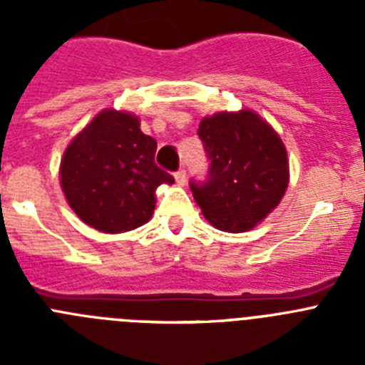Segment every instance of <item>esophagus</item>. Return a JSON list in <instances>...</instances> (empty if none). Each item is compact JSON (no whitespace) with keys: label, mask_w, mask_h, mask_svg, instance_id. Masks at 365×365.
<instances>
[{"label":"esophagus","mask_w":365,"mask_h":365,"mask_svg":"<svg viewBox=\"0 0 365 365\" xmlns=\"http://www.w3.org/2000/svg\"><path fill=\"white\" fill-rule=\"evenodd\" d=\"M175 180H177V185H185L186 182V170L185 168H179V170H177L175 172Z\"/></svg>","instance_id":"esophagus-1"}]
</instances>
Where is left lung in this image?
<instances>
[{
	"instance_id": "1",
	"label": "left lung",
	"mask_w": 365,
	"mask_h": 365,
	"mask_svg": "<svg viewBox=\"0 0 365 365\" xmlns=\"http://www.w3.org/2000/svg\"><path fill=\"white\" fill-rule=\"evenodd\" d=\"M197 135L208 173L190 180L193 199L219 230H250L278 206L289 185L282 138L254 111L202 118Z\"/></svg>"
}]
</instances>
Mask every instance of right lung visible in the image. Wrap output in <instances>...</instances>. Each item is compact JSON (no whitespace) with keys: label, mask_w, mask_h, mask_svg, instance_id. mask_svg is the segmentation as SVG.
Returning a JSON list of instances; mask_svg holds the SVG:
<instances>
[{"label":"right lung","mask_w":365,"mask_h":365,"mask_svg":"<svg viewBox=\"0 0 365 365\" xmlns=\"http://www.w3.org/2000/svg\"><path fill=\"white\" fill-rule=\"evenodd\" d=\"M157 143L130 113L106 109L74 137L60 177L67 202L93 228L109 234L150 221L155 190L173 177L155 164Z\"/></svg>","instance_id":"obj_1"}]
</instances>
